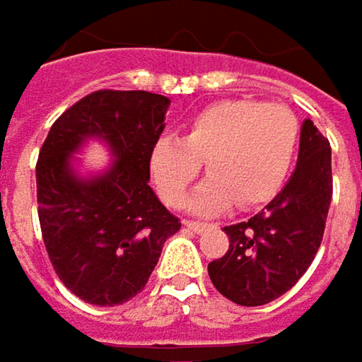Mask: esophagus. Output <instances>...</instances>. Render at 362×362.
<instances>
[{
    "label": "esophagus",
    "mask_w": 362,
    "mask_h": 362,
    "mask_svg": "<svg viewBox=\"0 0 362 362\" xmlns=\"http://www.w3.org/2000/svg\"><path fill=\"white\" fill-rule=\"evenodd\" d=\"M183 224H185V228H189L194 233H202L210 226L208 222H197V220H183Z\"/></svg>",
    "instance_id": "esophagus-1"
}]
</instances>
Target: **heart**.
Instances as JSON below:
<instances>
[{
	"label": "heart",
	"instance_id": "1",
	"mask_svg": "<svg viewBox=\"0 0 362 362\" xmlns=\"http://www.w3.org/2000/svg\"><path fill=\"white\" fill-rule=\"evenodd\" d=\"M300 125L295 113L255 98L218 100L197 111L183 127V138H160L150 154V170L163 199L181 206L202 163L212 173L192 195L199 214L268 202L284 185Z\"/></svg>",
	"mask_w": 362,
	"mask_h": 362
}]
</instances>
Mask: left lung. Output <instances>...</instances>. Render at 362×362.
Returning <instances> with one entry per match:
<instances>
[{
	"label": "left lung",
	"instance_id": "left-lung-1",
	"mask_svg": "<svg viewBox=\"0 0 362 362\" xmlns=\"http://www.w3.org/2000/svg\"><path fill=\"white\" fill-rule=\"evenodd\" d=\"M332 202V148L303 121L297 168L284 189L245 222L224 226L228 251L208 264L220 295L243 307L282 297L311 266Z\"/></svg>",
	"mask_w": 362,
	"mask_h": 362
}]
</instances>
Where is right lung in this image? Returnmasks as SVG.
Listing matches in <instances>:
<instances>
[{
	"label": "right lung",
	"instance_id": "1",
	"mask_svg": "<svg viewBox=\"0 0 362 362\" xmlns=\"http://www.w3.org/2000/svg\"><path fill=\"white\" fill-rule=\"evenodd\" d=\"M167 96L96 90L71 105L42 144L37 202L55 274L82 300L100 307L134 298L181 228L148 185L150 154L165 129ZM94 137L110 146L107 171L80 177L73 154Z\"/></svg>",
	"mask_w": 362,
	"mask_h": 362
}]
</instances>
